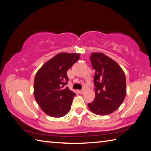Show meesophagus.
I'll return each mask as SVG.
<instances>
[{"label":"esophagus","mask_w":151,"mask_h":151,"mask_svg":"<svg viewBox=\"0 0 151 151\" xmlns=\"http://www.w3.org/2000/svg\"><path fill=\"white\" fill-rule=\"evenodd\" d=\"M84 91H85V90H84V89H81V90H79L78 92H79V93H80V94H81V93H83Z\"/></svg>","instance_id":"obj_1"}]
</instances>
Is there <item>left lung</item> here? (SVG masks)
<instances>
[{
	"label": "left lung",
	"mask_w": 151,
	"mask_h": 151,
	"mask_svg": "<svg viewBox=\"0 0 151 151\" xmlns=\"http://www.w3.org/2000/svg\"><path fill=\"white\" fill-rule=\"evenodd\" d=\"M90 60L96 70V97L93 102L88 104V107L96 115L111 114L120 107L125 99V73L117 62L103 53H92Z\"/></svg>",
	"instance_id": "1"
}]
</instances>
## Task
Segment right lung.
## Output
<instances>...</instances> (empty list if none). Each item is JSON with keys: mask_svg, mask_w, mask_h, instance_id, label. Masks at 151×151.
I'll return each instance as SVG.
<instances>
[{"mask_svg": "<svg viewBox=\"0 0 151 151\" xmlns=\"http://www.w3.org/2000/svg\"><path fill=\"white\" fill-rule=\"evenodd\" d=\"M80 54L60 53L47 61L37 71L34 95L42 110L52 117H62L69 112L76 93L69 89L67 71Z\"/></svg>", "mask_w": 151, "mask_h": 151, "instance_id": "right-lung-1", "label": "right lung"}]
</instances>
